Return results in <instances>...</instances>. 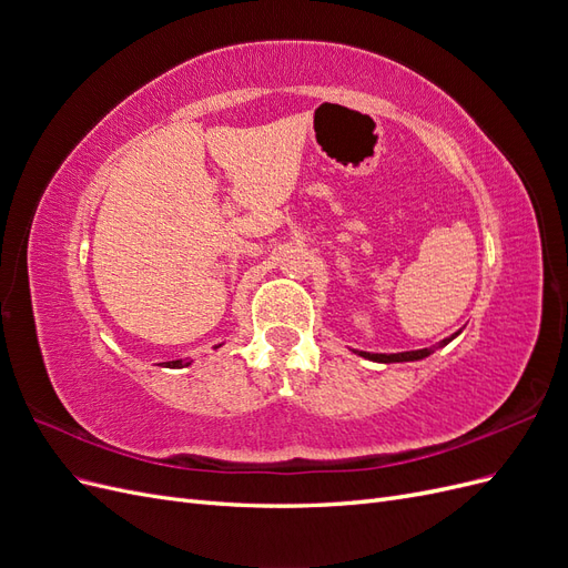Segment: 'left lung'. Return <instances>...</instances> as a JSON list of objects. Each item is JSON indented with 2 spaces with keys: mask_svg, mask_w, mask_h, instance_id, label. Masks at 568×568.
Listing matches in <instances>:
<instances>
[{
  "mask_svg": "<svg viewBox=\"0 0 568 568\" xmlns=\"http://www.w3.org/2000/svg\"><path fill=\"white\" fill-rule=\"evenodd\" d=\"M457 334H459V332H457ZM457 334L438 341L436 346H432V348H422V351H403V353H367V351H353V353H357L359 357H365V359H372V363H384V365H388V363H415V359H424V357L432 355L434 351H438V348H443V346H448V343H450Z\"/></svg>",
  "mask_w": 568,
  "mask_h": 568,
  "instance_id": "obj_1",
  "label": "left lung"
}]
</instances>
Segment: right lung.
Here are the masks:
<instances>
[{
    "label": "right lung",
    "instance_id": "1",
    "mask_svg": "<svg viewBox=\"0 0 568 568\" xmlns=\"http://www.w3.org/2000/svg\"><path fill=\"white\" fill-rule=\"evenodd\" d=\"M222 343H217V346H213V348H220ZM168 367H173V369H182V367H189L192 365V359H173V363H165Z\"/></svg>",
    "mask_w": 568,
    "mask_h": 568
}]
</instances>
